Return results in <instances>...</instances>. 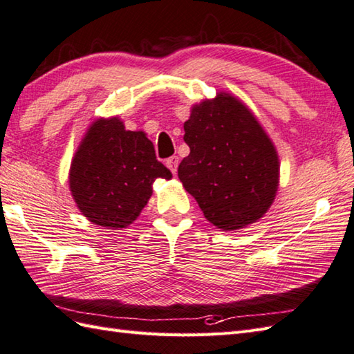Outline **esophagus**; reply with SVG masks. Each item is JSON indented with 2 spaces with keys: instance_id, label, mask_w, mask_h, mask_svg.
<instances>
[{
  "instance_id": "esophagus-1",
  "label": "esophagus",
  "mask_w": 354,
  "mask_h": 354,
  "mask_svg": "<svg viewBox=\"0 0 354 354\" xmlns=\"http://www.w3.org/2000/svg\"><path fill=\"white\" fill-rule=\"evenodd\" d=\"M165 165L170 169V171L173 173V175H176L178 171V165H179V158L178 156H170L167 161H165Z\"/></svg>"
}]
</instances>
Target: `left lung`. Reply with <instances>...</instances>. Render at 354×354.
<instances>
[{"label":"left lung","mask_w":354,"mask_h":354,"mask_svg":"<svg viewBox=\"0 0 354 354\" xmlns=\"http://www.w3.org/2000/svg\"><path fill=\"white\" fill-rule=\"evenodd\" d=\"M184 131L190 155L178 176L205 219L222 231L260 221L275 199L280 160L251 109L236 95L217 93L193 104Z\"/></svg>","instance_id":"8db88e82"}]
</instances>
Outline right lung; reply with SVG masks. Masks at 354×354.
I'll use <instances>...</instances> for the list:
<instances>
[{"mask_svg":"<svg viewBox=\"0 0 354 354\" xmlns=\"http://www.w3.org/2000/svg\"><path fill=\"white\" fill-rule=\"evenodd\" d=\"M70 192L89 222L108 230L127 228L152 196L155 179L171 173L156 160L142 131H126L118 117L89 124L73 156Z\"/></svg>","mask_w":354,"mask_h":354,"instance_id":"1","label":"right lung"}]
</instances>
